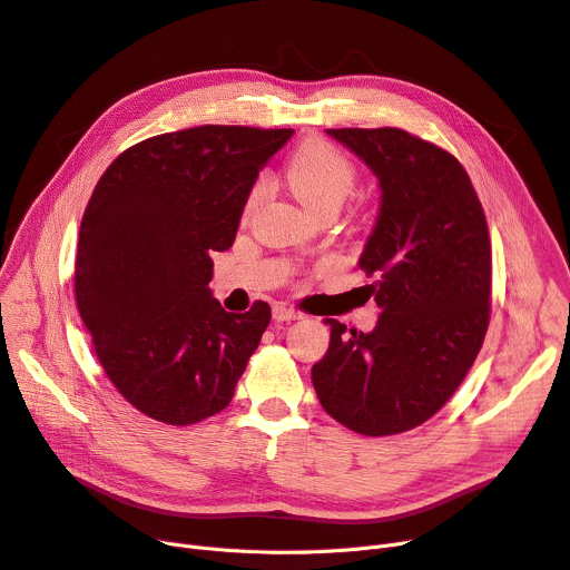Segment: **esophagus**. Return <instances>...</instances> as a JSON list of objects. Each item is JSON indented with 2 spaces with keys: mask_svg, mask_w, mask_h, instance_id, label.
Returning <instances> with one entry per match:
<instances>
[{
  "mask_svg": "<svg viewBox=\"0 0 570 570\" xmlns=\"http://www.w3.org/2000/svg\"><path fill=\"white\" fill-rule=\"evenodd\" d=\"M273 318L279 321V323H291V321L305 318V314L293 309V307H286V305H275V307H273Z\"/></svg>",
  "mask_w": 570,
  "mask_h": 570,
  "instance_id": "obj_1",
  "label": "esophagus"
}]
</instances>
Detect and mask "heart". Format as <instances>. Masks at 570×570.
<instances>
[{"label": "heart", "mask_w": 570, "mask_h": 570, "mask_svg": "<svg viewBox=\"0 0 570 570\" xmlns=\"http://www.w3.org/2000/svg\"><path fill=\"white\" fill-rule=\"evenodd\" d=\"M286 180L293 195L305 204L312 213L341 206L355 189L357 169L355 165L327 141H314L299 148L288 163ZM265 197V183L258 180L252 185L245 199V210L249 213Z\"/></svg>", "instance_id": "obj_1"}]
</instances>
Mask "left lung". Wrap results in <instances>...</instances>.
<instances>
[{"instance_id": "1", "label": "left lung", "mask_w": 570, "mask_h": 570, "mask_svg": "<svg viewBox=\"0 0 570 570\" xmlns=\"http://www.w3.org/2000/svg\"><path fill=\"white\" fill-rule=\"evenodd\" d=\"M381 185V210L360 256L381 309L371 332L334 318L312 383L346 429L396 435L424 424L474 364L490 321V238L463 165L399 128H338Z\"/></svg>"}]
</instances>
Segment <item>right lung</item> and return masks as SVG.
Returning a JSON list of instances; mask_svg holds the SVG:
<instances>
[{
  "label": "right lung",
  "instance_id": "1",
  "mask_svg": "<svg viewBox=\"0 0 570 570\" xmlns=\"http://www.w3.org/2000/svg\"><path fill=\"white\" fill-rule=\"evenodd\" d=\"M293 130L199 126L148 137L100 176L80 226L75 299L111 385L150 420L189 426L232 403L271 323L213 297L261 167Z\"/></svg>",
  "mask_w": 570,
  "mask_h": 570
}]
</instances>
